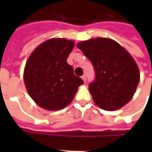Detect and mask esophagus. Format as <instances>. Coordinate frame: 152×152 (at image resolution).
<instances>
[{"label":"esophagus","mask_w":152,"mask_h":152,"mask_svg":"<svg viewBox=\"0 0 152 152\" xmlns=\"http://www.w3.org/2000/svg\"><path fill=\"white\" fill-rule=\"evenodd\" d=\"M81 78H82V80H84V82H86V75H83V76H81Z\"/></svg>","instance_id":"1"}]
</instances>
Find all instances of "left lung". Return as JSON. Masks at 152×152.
I'll use <instances>...</instances> for the list:
<instances>
[{
	"mask_svg": "<svg viewBox=\"0 0 152 152\" xmlns=\"http://www.w3.org/2000/svg\"><path fill=\"white\" fill-rule=\"evenodd\" d=\"M77 47L92 63L95 79L89 86L93 100L100 108L115 111L126 105L140 80L137 63L114 40L98 37L84 40Z\"/></svg>",
	"mask_w": 152,
	"mask_h": 152,
	"instance_id": "obj_1",
	"label": "left lung"
}]
</instances>
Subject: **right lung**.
<instances>
[{
	"label": "right lung",
	"instance_id": "right-lung-1",
	"mask_svg": "<svg viewBox=\"0 0 152 152\" xmlns=\"http://www.w3.org/2000/svg\"><path fill=\"white\" fill-rule=\"evenodd\" d=\"M74 45L73 40L52 38L38 45L28 58L24 84L28 94L40 107L48 111L66 107L84 84L66 62Z\"/></svg>",
	"mask_w": 152,
	"mask_h": 152
}]
</instances>
